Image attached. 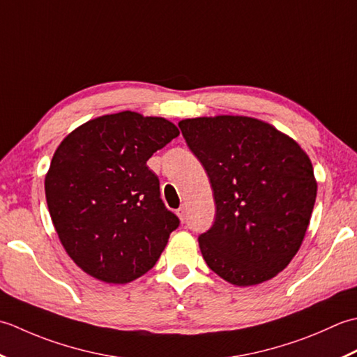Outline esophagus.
I'll use <instances>...</instances> for the list:
<instances>
[{"label": "esophagus", "instance_id": "obj_1", "mask_svg": "<svg viewBox=\"0 0 357 357\" xmlns=\"http://www.w3.org/2000/svg\"><path fill=\"white\" fill-rule=\"evenodd\" d=\"M177 215L180 217V220L181 222H185L186 220V208L181 205L178 209H177Z\"/></svg>", "mask_w": 357, "mask_h": 357}]
</instances>
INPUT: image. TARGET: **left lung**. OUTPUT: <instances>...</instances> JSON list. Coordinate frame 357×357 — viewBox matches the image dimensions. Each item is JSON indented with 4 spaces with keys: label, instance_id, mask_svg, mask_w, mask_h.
I'll use <instances>...</instances> for the list:
<instances>
[{
    "label": "left lung",
    "instance_id": "left-lung-1",
    "mask_svg": "<svg viewBox=\"0 0 357 357\" xmlns=\"http://www.w3.org/2000/svg\"><path fill=\"white\" fill-rule=\"evenodd\" d=\"M178 128L214 192V223L199 236L206 265L237 287L273 279L299 251L310 225L317 194L311 160L257 119H186Z\"/></svg>",
    "mask_w": 357,
    "mask_h": 357
}]
</instances>
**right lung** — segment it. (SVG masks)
<instances>
[{"instance_id":"1","label":"right lung","mask_w":357,"mask_h":357,"mask_svg":"<svg viewBox=\"0 0 357 357\" xmlns=\"http://www.w3.org/2000/svg\"><path fill=\"white\" fill-rule=\"evenodd\" d=\"M178 134L162 117L125 111L84 123L56 148L45 180L47 208L84 273L128 283L157 264L180 220L146 162Z\"/></svg>"}]
</instances>
